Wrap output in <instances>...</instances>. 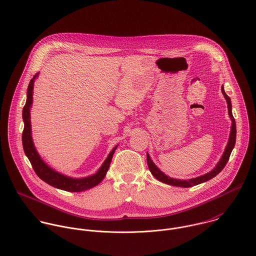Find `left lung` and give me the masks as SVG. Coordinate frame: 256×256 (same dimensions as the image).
<instances>
[{
	"label": "left lung",
	"instance_id": "obj_1",
	"mask_svg": "<svg viewBox=\"0 0 256 256\" xmlns=\"http://www.w3.org/2000/svg\"><path fill=\"white\" fill-rule=\"evenodd\" d=\"M222 92L226 100V104H228V115H230V118L232 120V127H230V138H228V145L224 148V152L220 158V160H219V162L217 164L216 168H214L210 172L204 174V176H198V178H191V180H174V178H172L168 176H166L162 170H160V168L152 162V160H150L148 154H146V162H148V170L150 172H152V174L160 182H162L166 183V184H170V185H172V186H180V187H191V186H195L197 184H200L202 182H206L208 180H210L211 178H215L217 174H219L220 172L224 170V168L226 166L228 158H230V152L234 148V146L236 145V120L232 116V102H230V98L228 96V94L224 92V88H222Z\"/></svg>",
	"mask_w": 256,
	"mask_h": 256
}]
</instances>
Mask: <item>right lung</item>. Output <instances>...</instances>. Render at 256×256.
I'll return each mask as SVG.
<instances>
[{"instance_id": "1", "label": "right lung", "mask_w": 256, "mask_h": 256, "mask_svg": "<svg viewBox=\"0 0 256 256\" xmlns=\"http://www.w3.org/2000/svg\"><path fill=\"white\" fill-rule=\"evenodd\" d=\"M37 76L38 73L36 74L34 76L30 82V84L28 88V98H26V106L22 110V119L24 122V128L22 132V146H24V152L28 158L37 176L41 178L44 182L48 183L53 187H56L58 189H62L65 191H69V192H80L96 186L104 178L110 168V162L117 146H114L113 150L110 152L108 156L106 158V160H104L100 168L98 170V172L88 178H72L55 172L53 168L47 166L38 154L32 137L30 108L32 104V94H34L32 92H34V80Z\"/></svg>"}]
</instances>
